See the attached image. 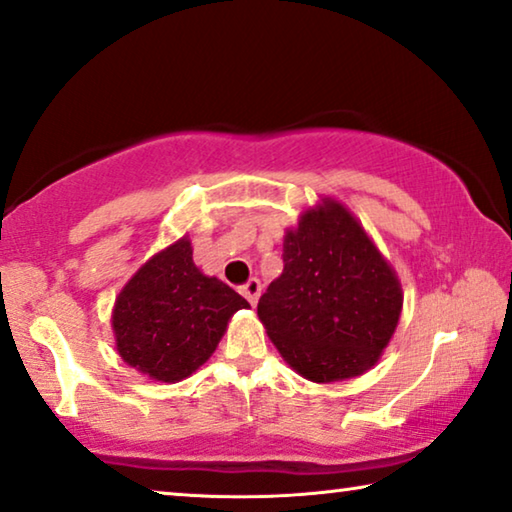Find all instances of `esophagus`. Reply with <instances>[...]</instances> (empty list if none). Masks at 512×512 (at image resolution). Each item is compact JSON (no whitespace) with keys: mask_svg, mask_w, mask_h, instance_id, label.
<instances>
[{"mask_svg":"<svg viewBox=\"0 0 512 512\" xmlns=\"http://www.w3.org/2000/svg\"><path fill=\"white\" fill-rule=\"evenodd\" d=\"M241 294L246 296L250 305H255L257 299H259V294H262V282H259L257 278H250L246 285L241 287Z\"/></svg>","mask_w":512,"mask_h":512,"instance_id":"esophagus-1","label":"esophagus"}]
</instances>
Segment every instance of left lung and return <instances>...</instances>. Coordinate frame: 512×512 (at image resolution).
<instances>
[{
	"instance_id": "1",
	"label": "left lung",
	"mask_w": 512,
	"mask_h": 512,
	"mask_svg": "<svg viewBox=\"0 0 512 512\" xmlns=\"http://www.w3.org/2000/svg\"><path fill=\"white\" fill-rule=\"evenodd\" d=\"M282 273L257 315L289 368L329 384L379 361L402 312V287L345 204L322 197L282 243Z\"/></svg>"
}]
</instances>
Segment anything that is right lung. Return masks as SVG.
<instances>
[{"instance_id": "right-lung-1", "label": "right lung", "mask_w": 512, "mask_h": 512, "mask_svg": "<svg viewBox=\"0 0 512 512\" xmlns=\"http://www.w3.org/2000/svg\"><path fill=\"white\" fill-rule=\"evenodd\" d=\"M250 308L223 280L193 262L188 236L160 250L121 289L112 310L117 352L142 375L181 381L209 361L227 322Z\"/></svg>"}]
</instances>
